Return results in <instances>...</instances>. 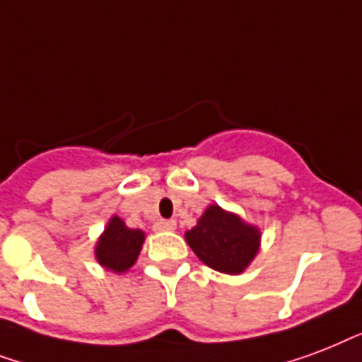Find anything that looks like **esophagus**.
Instances as JSON below:
<instances>
[{
    "label": "esophagus",
    "mask_w": 362,
    "mask_h": 362,
    "mask_svg": "<svg viewBox=\"0 0 362 362\" xmlns=\"http://www.w3.org/2000/svg\"><path fill=\"white\" fill-rule=\"evenodd\" d=\"M155 228L160 232H172L177 228V225H175V221H158L155 225Z\"/></svg>",
    "instance_id": "1"
}]
</instances>
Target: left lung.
<instances>
[{"instance_id": "obj_1", "label": "left lung", "mask_w": 362, "mask_h": 362, "mask_svg": "<svg viewBox=\"0 0 362 362\" xmlns=\"http://www.w3.org/2000/svg\"><path fill=\"white\" fill-rule=\"evenodd\" d=\"M185 240L206 266L221 274L240 276L260 249V228L245 223L238 213L209 204Z\"/></svg>"}]
</instances>
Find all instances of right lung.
<instances>
[{
    "label": "right lung",
    "instance_id": "add662e5",
    "mask_svg": "<svg viewBox=\"0 0 362 362\" xmlns=\"http://www.w3.org/2000/svg\"><path fill=\"white\" fill-rule=\"evenodd\" d=\"M145 232L139 228H128L119 215H113L103 228L102 236L98 238L94 257L98 264L115 274H124L136 264L141 253Z\"/></svg>",
    "mask_w": 362,
    "mask_h": 362
}]
</instances>
